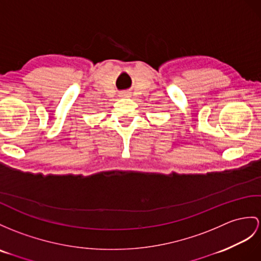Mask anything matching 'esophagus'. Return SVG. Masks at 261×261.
<instances>
[{"mask_svg": "<svg viewBox=\"0 0 261 261\" xmlns=\"http://www.w3.org/2000/svg\"><path fill=\"white\" fill-rule=\"evenodd\" d=\"M120 97H129L130 96V93L129 92H122L119 94Z\"/></svg>", "mask_w": 261, "mask_h": 261, "instance_id": "34e87169", "label": "esophagus"}]
</instances>
